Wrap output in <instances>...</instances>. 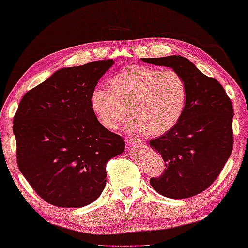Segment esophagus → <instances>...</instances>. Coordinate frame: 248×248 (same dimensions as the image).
I'll list each match as a JSON object with an SVG mask.
<instances>
[{
  "label": "esophagus",
  "mask_w": 248,
  "mask_h": 248,
  "mask_svg": "<svg viewBox=\"0 0 248 248\" xmlns=\"http://www.w3.org/2000/svg\"><path fill=\"white\" fill-rule=\"evenodd\" d=\"M126 141L128 145H139V144H144L143 140L136 139V137H126Z\"/></svg>",
  "instance_id": "esophagus-1"
}]
</instances>
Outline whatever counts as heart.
<instances>
[{
	"mask_svg": "<svg viewBox=\"0 0 248 248\" xmlns=\"http://www.w3.org/2000/svg\"><path fill=\"white\" fill-rule=\"evenodd\" d=\"M91 93V108L104 127L116 129L129 113L132 132L160 136L177 126L188 103V86L172 69L133 66Z\"/></svg>",
	"mask_w": 248,
	"mask_h": 248,
	"instance_id": "b5f03b06",
	"label": "heart"
}]
</instances>
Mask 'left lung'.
Instances as JSON below:
<instances>
[{
	"instance_id": "8db88e82",
	"label": "left lung",
	"mask_w": 248,
	"mask_h": 248,
	"mask_svg": "<svg viewBox=\"0 0 248 248\" xmlns=\"http://www.w3.org/2000/svg\"><path fill=\"white\" fill-rule=\"evenodd\" d=\"M172 68L188 86L184 116L171 131L149 145L161 155L166 169L151 185L161 196L186 199L208 189L222 171L233 149V107L217 80L182 56L141 58Z\"/></svg>"
}]
</instances>
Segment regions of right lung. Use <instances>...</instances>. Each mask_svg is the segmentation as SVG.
<instances>
[{"label": "right lung", "instance_id": "right-lung-1", "mask_svg": "<svg viewBox=\"0 0 248 248\" xmlns=\"http://www.w3.org/2000/svg\"><path fill=\"white\" fill-rule=\"evenodd\" d=\"M113 63L97 60L59 69L19 102L13 120L17 165L48 203H92L107 184V162L124 152V140L97 121L90 102Z\"/></svg>", "mask_w": 248, "mask_h": 248}]
</instances>
